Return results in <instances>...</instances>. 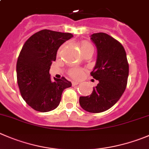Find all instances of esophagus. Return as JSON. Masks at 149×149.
Masks as SVG:
<instances>
[{
	"mask_svg": "<svg viewBox=\"0 0 149 149\" xmlns=\"http://www.w3.org/2000/svg\"><path fill=\"white\" fill-rule=\"evenodd\" d=\"M79 83L77 81H72V86H77V85H78Z\"/></svg>",
	"mask_w": 149,
	"mask_h": 149,
	"instance_id": "esophagus-1",
	"label": "esophagus"
}]
</instances>
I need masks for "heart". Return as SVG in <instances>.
Returning <instances> with one entry per match:
<instances>
[{
  "mask_svg": "<svg viewBox=\"0 0 149 149\" xmlns=\"http://www.w3.org/2000/svg\"><path fill=\"white\" fill-rule=\"evenodd\" d=\"M91 46V45L88 42H86V41H83L81 43L82 51ZM69 73V74H70L71 77H74V78H80V77H82V75H83V71L81 69H79V68H73V69H70Z\"/></svg>",
  "mask_w": 149,
  "mask_h": 149,
  "instance_id": "1",
  "label": "heart"
}]
</instances>
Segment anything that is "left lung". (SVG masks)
I'll return each mask as SVG.
<instances>
[{
    "instance_id": "left-lung-1",
    "label": "left lung",
    "mask_w": 149,
    "mask_h": 149,
    "mask_svg": "<svg viewBox=\"0 0 149 149\" xmlns=\"http://www.w3.org/2000/svg\"><path fill=\"white\" fill-rule=\"evenodd\" d=\"M91 39L97 48V60L91 75L99 83L90 96L80 97L82 108L90 113H102L113 107L125 91L129 63L123 45L110 35L97 33Z\"/></svg>"
}]
</instances>
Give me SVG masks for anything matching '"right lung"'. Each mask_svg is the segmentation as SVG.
I'll use <instances>...</instances> for the list:
<instances>
[{
	"label": "right lung",
	"instance_id": "obj_1",
	"mask_svg": "<svg viewBox=\"0 0 149 149\" xmlns=\"http://www.w3.org/2000/svg\"><path fill=\"white\" fill-rule=\"evenodd\" d=\"M72 33L42 30L24 44L17 62V78L21 96L36 111L49 112L60 104L63 90L72 86L65 77L52 80L49 69L61 45Z\"/></svg>",
	"mask_w": 149,
	"mask_h": 149
}]
</instances>
